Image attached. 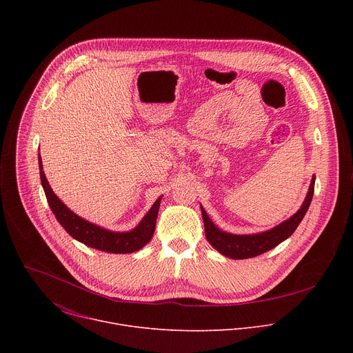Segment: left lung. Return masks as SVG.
Instances as JSON below:
<instances>
[{
  "mask_svg": "<svg viewBox=\"0 0 353 353\" xmlns=\"http://www.w3.org/2000/svg\"><path fill=\"white\" fill-rule=\"evenodd\" d=\"M314 183L316 176L312 177V183L309 185V191L306 194V198L303 204L299 208L296 214H293L289 219L283 221L282 223L276 225L275 228L261 232V233H253V234H233L223 232L219 229L208 216L204 207L201 205V212H203L204 219V228H205V236L210 244L218 250L221 254H223L228 259L233 260H244V259H253L260 254L267 253L268 250H272L279 243L286 240L293 234L301 219L305 218L310 203L314 194Z\"/></svg>",
  "mask_w": 353,
  "mask_h": 353,
  "instance_id": "left-lung-1",
  "label": "left lung"
}]
</instances>
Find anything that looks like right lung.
I'll list each match as a JSON object with an SVG mask.
<instances>
[{"mask_svg":"<svg viewBox=\"0 0 353 353\" xmlns=\"http://www.w3.org/2000/svg\"><path fill=\"white\" fill-rule=\"evenodd\" d=\"M39 170H40L41 185H43L50 208H52L60 225L75 240L86 244L88 247H92L100 251H106V253L127 254V253H134V251L141 250L145 244L150 241V239H152L155 226H157V218L161 207L162 195L155 201L154 205L150 207V210L146 212V215L141 219V222L134 229L128 232H113L81 218L63 203V201L54 194V191L52 190V187H50L46 179L40 154H39Z\"/></svg>","mask_w":353,"mask_h":353,"instance_id":"obj_1","label":"right lung"}]
</instances>
